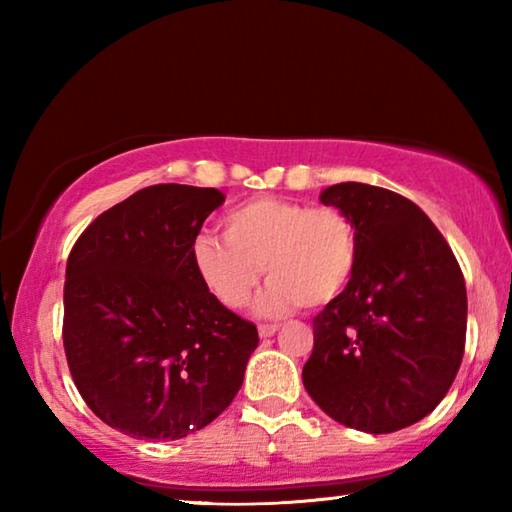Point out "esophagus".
Segmentation results:
<instances>
[{"label": "esophagus", "instance_id": "esophagus-1", "mask_svg": "<svg viewBox=\"0 0 512 512\" xmlns=\"http://www.w3.org/2000/svg\"><path fill=\"white\" fill-rule=\"evenodd\" d=\"M257 332L262 339H268V336H273L277 332V325H259Z\"/></svg>", "mask_w": 512, "mask_h": 512}]
</instances>
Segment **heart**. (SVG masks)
<instances>
[{
  "instance_id": "1",
  "label": "heart",
  "mask_w": 512,
  "mask_h": 512,
  "mask_svg": "<svg viewBox=\"0 0 512 512\" xmlns=\"http://www.w3.org/2000/svg\"><path fill=\"white\" fill-rule=\"evenodd\" d=\"M223 239L198 235L192 262L216 302L244 309L262 280L259 314L282 316L305 305L325 307L350 287L359 241L352 219L336 207L287 198H253L223 216Z\"/></svg>"
}]
</instances>
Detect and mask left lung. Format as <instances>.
<instances>
[{
	"label": "left lung",
	"mask_w": 512,
	"mask_h": 512,
	"mask_svg": "<svg viewBox=\"0 0 512 512\" xmlns=\"http://www.w3.org/2000/svg\"><path fill=\"white\" fill-rule=\"evenodd\" d=\"M320 201L350 216L359 259L314 318L302 384L345 427L393 433L436 409L461 368L463 271L429 216L391 189L341 183Z\"/></svg>",
	"instance_id": "8db88e82"
}]
</instances>
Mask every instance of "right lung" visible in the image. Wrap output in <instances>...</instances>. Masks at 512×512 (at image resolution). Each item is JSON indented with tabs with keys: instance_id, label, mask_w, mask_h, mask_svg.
Returning <instances> with one entry per match:
<instances>
[{
	"instance_id": "right-lung-1",
	"label": "right lung",
	"mask_w": 512,
	"mask_h": 512,
	"mask_svg": "<svg viewBox=\"0 0 512 512\" xmlns=\"http://www.w3.org/2000/svg\"><path fill=\"white\" fill-rule=\"evenodd\" d=\"M223 201L212 187H144L99 214L67 257V366L92 413L126 436L185 438L244 381L257 327L216 302L192 262Z\"/></svg>"
}]
</instances>
